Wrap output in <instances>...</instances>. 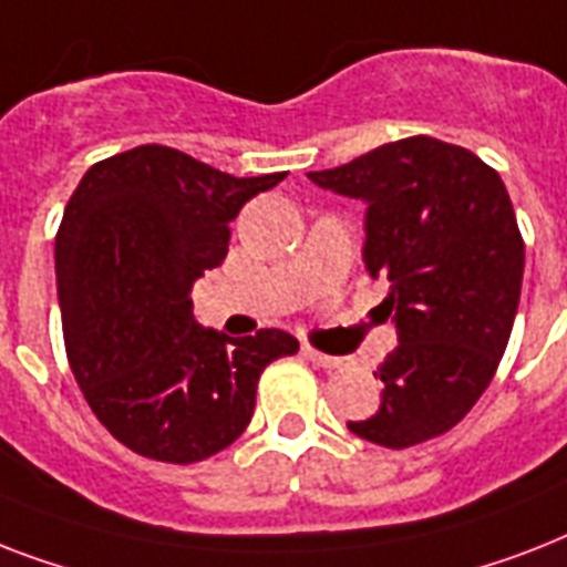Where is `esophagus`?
I'll return each mask as SVG.
<instances>
[{"mask_svg":"<svg viewBox=\"0 0 567 567\" xmlns=\"http://www.w3.org/2000/svg\"><path fill=\"white\" fill-rule=\"evenodd\" d=\"M302 355L306 359H311L315 364H320V368H341L344 364V359L341 355H327V353H320V350H315V347H302Z\"/></svg>","mask_w":567,"mask_h":567,"instance_id":"1","label":"esophagus"}]
</instances>
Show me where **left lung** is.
I'll list each match as a JSON object with an SVG mask.
<instances>
[{
	"instance_id": "1",
	"label": "left lung",
	"mask_w": 567,
	"mask_h": 567,
	"mask_svg": "<svg viewBox=\"0 0 567 567\" xmlns=\"http://www.w3.org/2000/svg\"><path fill=\"white\" fill-rule=\"evenodd\" d=\"M309 179L368 203L364 267L388 279L400 341L373 373L379 412L347 426L391 450L439 439L483 396L518 311L524 238L501 173L414 135Z\"/></svg>"
}]
</instances>
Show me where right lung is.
I'll list each match as a JSON object with an SVG mask.
<instances>
[{"label": "right lung", "mask_w": 567, "mask_h": 567, "mask_svg": "<svg viewBox=\"0 0 567 567\" xmlns=\"http://www.w3.org/2000/svg\"><path fill=\"white\" fill-rule=\"evenodd\" d=\"M285 173L235 179L146 144L84 173L55 235L64 347L105 430L137 456L194 465L247 430L258 377L293 355L282 329L229 338L194 320L190 288L229 252V223Z\"/></svg>", "instance_id": "obj_1"}]
</instances>
